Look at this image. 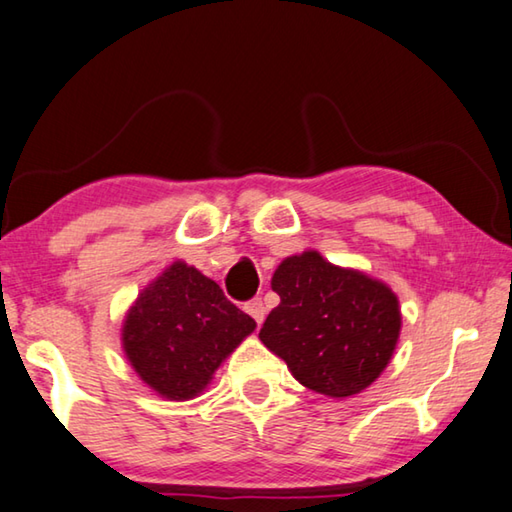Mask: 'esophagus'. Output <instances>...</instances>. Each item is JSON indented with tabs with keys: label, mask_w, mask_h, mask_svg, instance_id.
<instances>
[{
	"label": "esophagus",
	"mask_w": 512,
	"mask_h": 512,
	"mask_svg": "<svg viewBox=\"0 0 512 512\" xmlns=\"http://www.w3.org/2000/svg\"><path fill=\"white\" fill-rule=\"evenodd\" d=\"M250 316H253L255 320H257V325H262L264 323V316H266V307H264V302H262V298H253L250 302H246V307H244Z\"/></svg>",
	"instance_id": "obj_1"
}]
</instances>
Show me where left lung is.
I'll list each match as a JSON object with an SVG mask.
<instances>
[{
	"label": "left lung",
	"mask_w": 512,
	"mask_h": 512,
	"mask_svg": "<svg viewBox=\"0 0 512 512\" xmlns=\"http://www.w3.org/2000/svg\"><path fill=\"white\" fill-rule=\"evenodd\" d=\"M271 287L280 305L264 320L259 339L309 391L352 397L391 363L402 311L386 282L305 250L282 259Z\"/></svg>",
	"instance_id": "obj_1"
}]
</instances>
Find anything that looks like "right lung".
Listing matches in <instances>:
<instances>
[{"instance_id": "obj_1", "label": "right lung", "mask_w": 512, "mask_h": 512, "mask_svg": "<svg viewBox=\"0 0 512 512\" xmlns=\"http://www.w3.org/2000/svg\"><path fill=\"white\" fill-rule=\"evenodd\" d=\"M255 327L219 284L176 259L126 311L121 348L153 393L185 402L205 391L216 368Z\"/></svg>"}]
</instances>
